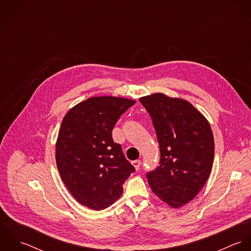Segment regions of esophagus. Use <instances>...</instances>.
<instances>
[{
    "label": "esophagus",
    "instance_id": "34e87169",
    "mask_svg": "<svg viewBox=\"0 0 251 251\" xmlns=\"http://www.w3.org/2000/svg\"><path fill=\"white\" fill-rule=\"evenodd\" d=\"M132 165L134 166V168H135L136 170H139V168H140V165H141V160L137 159V160H134V161H132Z\"/></svg>",
    "mask_w": 251,
    "mask_h": 251
}]
</instances>
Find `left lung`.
<instances>
[{
  "instance_id": "left-lung-1",
  "label": "left lung",
  "mask_w": 251,
  "mask_h": 251,
  "mask_svg": "<svg viewBox=\"0 0 251 251\" xmlns=\"http://www.w3.org/2000/svg\"><path fill=\"white\" fill-rule=\"evenodd\" d=\"M140 102L150 114L160 149L159 166L146 177L172 208L187 204L209 179L215 142L207 119L184 100L152 94Z\"/></svg>"
}]
</instances>
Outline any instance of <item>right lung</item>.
Returning <instances> with one entry per match:
<instances>
[{"instance_id": "1", "label": "right lung", "mask_w": 251, "mask_h": 251, "mask_svg": "<svg viewBox=\"0 0 251 251\" xmlns=\"http://www.w3.org/2000/svg\"><path fill=\"white\" fill-rule=\"evenodd\" d=\"M135 100L90 98L63 119L56 143V162L64 183L80 204L104 210L123 194V184L135 171L112 130Z\"/></svg>"}]
</instances>
